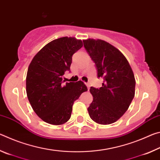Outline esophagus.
I'll use <instances>...</instances> for the list:
<instances>
[{
  "mask_svg": "<svg viewBox=\"0 0 160 160\" xmlns=\"http://www.w3.org/2000/svg\"><path fill=\"white\" fill-rule=\"evenodd\" d=\"M86 84V85H87V87H88V90H90V84L89 83H85Z\"/></svg>",
  "mask_w": 160,
  "mask_h": 160,
  "instance_id": "1",
  "label": "esophagus"
}]
</instances>
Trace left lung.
I'll return each instance as SVG.
<instances>
[{"label":"left lung","instance_id":"8db88e82","mask_svg":"<svg viewBox=\"0 0 160 160\" xmlns=\"http://www.w3.org/2000/svg\"><path fill=\"white\" fill-rule=\"evenodd\" d=\"M83 44L95 63L97 77L104 79L100 88H90L93 101L89 115L97 123H113L128 110L135 96L133 72L123 53L109 43L88 39Z\"/></svg>","mask_w":160,"mask_h":160}]
</instances>
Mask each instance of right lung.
<instances>
[{
  "mask_svg": "<svg viewBox=\"0 0 160 160\" xmlns=\"http://www.w3.org/2000/svg\"><path fill=\"white\" fill-rule=\"evenodd\" d=\"M74 37H61L44 46L32 59L26 78L29 102L37 115L53 125L69 120L72 105L88 90L82 81L65 82L63 75L70 71L72 56L82 47Z\"/></svg>",
  "mask_w": 160,
  "mask_h": 160,
  "instance_id": "right-lung-1",
  "label": "right lung"
}]
</instances>
